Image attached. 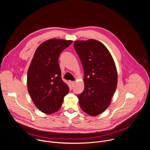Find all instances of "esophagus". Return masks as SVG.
I'll return each instance as SVG.
<instances>
[{"mask_svg": "<svg viewBox=\"0 0 150 150\" xmlns=\"http://www.w3.org/2000/svg\"><path fill=\"white\" fill-rule=\"evenodd\" d=\"M69 83H70V84L71 85V87H74L75 83V81H69Z\"/></svg>", "mask_w": 150, "mask_h": 150, "instance_id": "1", "label": "esophagus"}]
</instances>
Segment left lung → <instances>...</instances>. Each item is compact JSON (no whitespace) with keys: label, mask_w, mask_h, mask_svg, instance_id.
Returning a JSON list of instances; mask_svg holds the SVG:
<instances>
[{"label":"left lung","mask_w":150,"mask_h":150,"mask_svg":"<svg viewBox=\"0 0 150 150\" xmlns=\"http://www.w3.org/2000/svg\"><path fill=\"white\" fill-rule=\"evenodd\" d=\"M74 46L84 71V90L78 95L80 107L89 115H98L109 106L116 91L115 62L108 49L97 40L75 41Z\"/></svg>","instance_id":"left-lung-1"}]
</instances>
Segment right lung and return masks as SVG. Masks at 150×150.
<instances>
[{
	"label": "right lung",
	"instance_id": "right-lung-1",
	"mask_svg": "<svg viewBox=\"0 0 150 150\" xmlns=\"http://www.w3.org/2000/svg\"><path fill=\"white\" fill-rule=\"evenodd\" d=\"M72 42L56 38L45 41L36 49L31 60L27 72L28 91L35 106L45 113L57 112L69 93V87L61 77L58 60Z\"/></svg>",
	"mask_w": 150,
	"mask_h": 150
}]
</instances>
